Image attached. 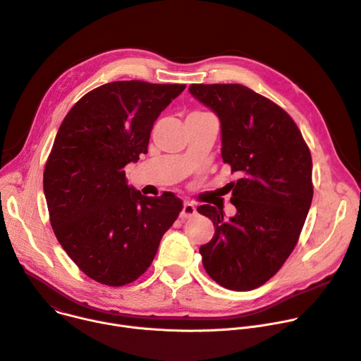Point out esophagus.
I'll return each mask as SVG.
<instances>
[{
	"instance_id": "34e87169",
	"label": "esophagus",
	"mask_w": 361,
	"mask_h": 361,
	"mask_svg": "<svg viewBox=\"0 0 361 361\" xmlns=\"http://www.w3.org/2000/svg\"><path fill=\"white\" fill-rule=\"evenodd\" d=\"M195 213H197V209H195V206L192 203H190V202H185L180 216H181V219H190V217L195 216Z\"/></svg>"
}]
</instances>
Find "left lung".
<instances>
[{
	"instance_id": "obj_1",
	"label": "left lung",
	"mask_w": 361,
	"mask_h": 361,
	"mask_svg": "<svg viewBox=\"0 0 361 361\" xmlns=\"http://www.w3.org/2000/svg\"><path fill=\"white\" fill-rule=\"evenodd\" d=\"M220 121L221 158L238 173L231 183L236 214L203 204L214 224L200 246L203 267L219 285L250 290L269 281L298 242L312 202V159L301 130L276 104L243 85H190Z\"/></svg>"
}]
</instances>
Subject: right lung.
Returning a JSON list of instances; mask_svg holds the SVG:
<instances>
[{
	"label": "right lung",
	"instance_id": "right-lung-1",
	"mask_svg": "<svg viewBox=\"0 0 361 361\" xmlns=\"http://www.w3.org/2000/svg\"><path fill=\"white\" fill-rule=\"evenodd\" d=\"M185 85L121 80L86 93L63 119L43 187L54 235L79 269L122 286L151 265L183 209L174 194L144 197L123 167L147 154L154 122Z\"/></svg>",
	"mask_w": 361,
	"mask_h": 361
}]
</instances>
